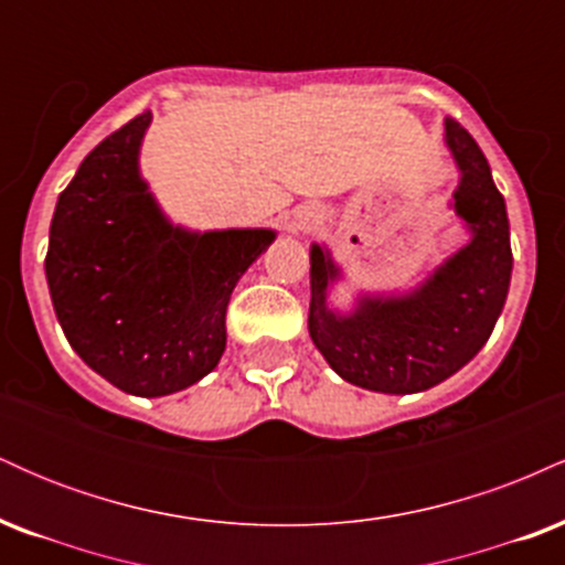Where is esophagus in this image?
<instances>
[{
    "label": "esophagus",
    "instance_id": "34e87169",
    "mask_svg": "<svg viewBox=\"0 0 565 565\" xmlns=\"http://www.w3.org/2000/svg\"><path fill=\"white\" fill-rule=\"evenodd\" d=\"M308 223H310V217H308Z\"/></svg>",
    "mask_w": 565,
    "mask_h": 565
}]
</instances>
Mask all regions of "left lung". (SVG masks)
<instances>
[{
    "mask_svg": "<svg viewBox=\"0 0 565 565\" xmlns=\"http://www.w3.org/2000/svg\"><path fill=\"white\" fill-rule=\"evenodd\" d=\"M446 148L459 170L454 215L470 242L401 295H359L353 310L329 308L342 270L327 246H310L308 332L327 364L374 393H423L449 380L486 345L508 300L510 223L491 167L472 135L446 119Z\"/></svg>",
    "mask_w": 565,
    "mask_h": 565,
    "instance_id": "1",
    "label": "left lung"
}]
</instances>
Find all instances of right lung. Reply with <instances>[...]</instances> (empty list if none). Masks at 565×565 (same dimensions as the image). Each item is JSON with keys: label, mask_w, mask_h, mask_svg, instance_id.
Segmentation results:
<instances>
[{"label": "right lung", "mask_w": 565, "mask_h": 565, "mask_svg": "<svg viewBox=\"0 0 565 565\" xmlns=\"http://www.w3.org/2000/svg\"><path fill=\"white\" fill-rule=\"evenodd\" d=\"M151 111L87 153L57 196L44 257L71 348L119 391L159 398L217 366L238 278L274 244L270 228L188 231L140 174Z\"/></svg>", "instance_id": "obj_1"}]
</instances>
